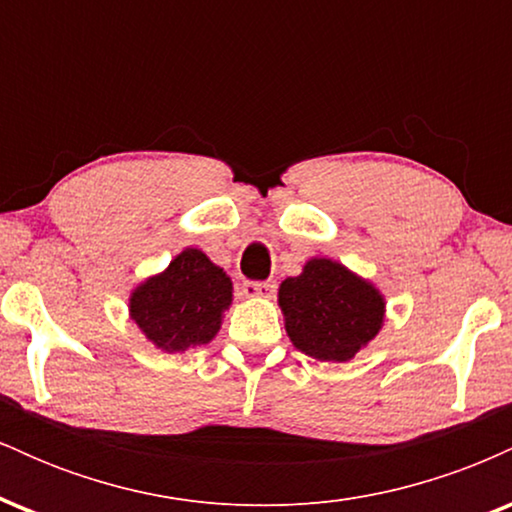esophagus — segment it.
Returning a JSON list of instances; mask_svg holds the SVG:
<instances>
[{
    "mask_svg": "<svg viewBox=\"0 0 512 512\" xmlns=\"http://www.w3.org/2000/svg\"><path fill=\"white\" fill-rule=\"evenodd\" d=\"M240 291L245 298H272L276 284L274 281H243Z\"/></svg>",
    "mask_w": 512,
    "mask_h": 512,
    "instance_id": "34e87169",
    "label": "esophagus"
}]
</instances>
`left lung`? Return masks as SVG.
Masks as SVG:
<instances>
[{"instance_id": "8db88e82", "label": "left lung", "mask_w": 512, "mask_h": 512, "mask_svg": "<svg viewBox=\"0 0 512 512\" xmlns=\"http://www.w3.org/2000/svg\"><path fill=\"white\" fill-rule=\"evenodd\" d=\"M279 305L293 346L317 361H351L385 320L383 293L327 257L281 281Z\"/></svg>"}]
</instances>
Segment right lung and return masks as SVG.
Listing matches in <instances>:
<instances>
[{
  "label": "right lung",
  "mask_w": 512,
  "mask_h": 512,
  "mask_svg": "<svg viewBox=\"0 0 512 512\" xmlns=\"http://www.w3.org/2000/svg\"><path fill=\"white\" fill-rule=\"evenodd\" d=\"M231 301V276L202 250L187 248L132 291L129 317L158 349L182 354L216 337Z\"/></svg>",
  "instance_id": "obj_1"
}]
</instances>
